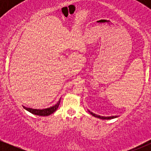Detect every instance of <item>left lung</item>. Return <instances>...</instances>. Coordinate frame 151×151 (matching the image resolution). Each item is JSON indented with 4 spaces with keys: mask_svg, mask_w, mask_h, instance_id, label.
Masks as SVG:
<instances>
[{
    "mask_svg": "<svg viewBox=\"0 0 151 151\" xmlns=\"http://www.w3.org/2000/svg\"><path fill=\"white\" fill-rule=\"evenodd\" d=\"M88 111L89 112L90 114H91V115L93 116H94V117H96V118H99V119H104V120H105V119H107V120H109V119H115V118H116V116H108V117H105V116H98V115H96V114H93V113H92V112L91 111H90L89 110H88Z\"/></svg>",
    "mask_w": 151,
    "mask_h": 151,
    "instance_id": "1",
    "label": "left lung"
}]
</instances>
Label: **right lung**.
<instances>
[{
  "label": "right lung",
  "instance_id": "1",
  "mask_svg": "<svg viewBox=\"0 0 151 151\" xmlns=\"http://www.w3.org/2000/svg\"><path fill=\"white\" fill-rule=\"evenodd\" d=\"M60 101H61V99H60L58 103L56 104L53 106L50 107V108H47L44 109H31V108H27V107L23 106V108L27 110V111L30 112L31 114H34V115H37V116H50V114H53L54 112L56 111V110L59 107V105L60 104Z\"/></svg>",
  "mask_w": 151,
  "mask_h": 151
}]
</instances>
